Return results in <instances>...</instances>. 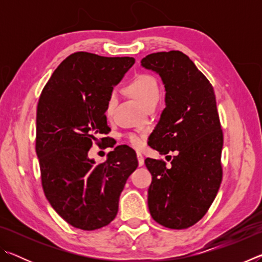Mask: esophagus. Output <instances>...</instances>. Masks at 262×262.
Returning a JSON list of instances; mask_svg holds the SVG:
<instances>
[{
    "mask_svg": "<svg viewBox=\"0 0 262 262\" xmlns=\"http://www.w3.org/2000/svg\"><path fill=\"white\" fill-rule=\"evenodd\" d=\"M136 155H137V161H139V165L142 166L144 164V158L142 156L141 152H136Z\"/></svg>",
    "mask_w": 262,
    "mask_h": 262,
    "instance_id": "1",
    "label": "esophagus"
}]
</instances>
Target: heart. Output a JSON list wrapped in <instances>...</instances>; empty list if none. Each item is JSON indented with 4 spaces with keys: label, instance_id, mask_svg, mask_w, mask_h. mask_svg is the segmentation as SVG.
I'll return each instance as SVG.
<instances>
[{
    "label": "heart",
    "instance_id": "heart-1",
    "mask_svg": "<svg viewBox=\"0 0 262 262\" xmlns=\"http://www.w3.org/2000/svg\"><path fill=\"white\" fill-rule=\"evenodd\" d=\"M128 91L145 108L151 104H157L159 97H161V91H159L156 78L148 74L139 75V76L133 79L129 85H128ZM115 104H117V95H115V92H111L107 101H106V113H112ZM127 140L134 147H140L142 144V135L135 134V133L128 134Z\"/></svg>",
    "mask_w": 262,
    "mask_h": 262
}]
</instances>
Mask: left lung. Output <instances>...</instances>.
I'll return each mask as SVG.
<instances>
[{"mask_svg": "<svg viewBox=\"0 0 262 262\" xmlns=\"http://www.w3.org/2000/svg\"><path fill=\"white\" fill-rule=\"evenodd\" d=\"M141 66L161 76L166 92L149 145L162 155L176 152L170 168L159 159L144 161L152 176L149 211L163 227L187 229L206 215L222 181L223 133L215 92L183 52L152 53Z\"/></svg>", "mask_w": 262, "mask_h": 262, "instance_id": "1", "label": "left lung"}]
</instances>
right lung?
<instances>
[{
	"label": "right lung",
	"mask_w": 262,
	"mask_h": 262,
	"mask_svg": "<svg viewBox=\"0 0 262 262\" xmlns=\"http://www.w3.org/2000/svg\"><path fill=\"white\" fill-rule=\"evenodd\" d=\"M134 63L129 56L74 53L55 69L39 98L35 151L43 193L74 228L91 231L110 224L128 177L139 165L127 145H118L97 165L88 156L92 142L111 130L106 101Z\"/></svg>",
	"instance_id": "1"
}]
</instances>
